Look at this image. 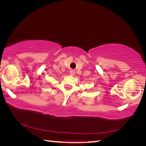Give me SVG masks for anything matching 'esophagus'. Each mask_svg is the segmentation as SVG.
<instances>
[{"instance_id":"34e87169","label":"esophagus","mask_w":146,"mask_h":146,"mask_svg":"<svg viewBox=\"0 0 146 146\" xmlns=\"http://www.w3.org/2000/svg\"><path fill=\"white\" fill-rule=\"evenodd\" d=\"M75 74V72H74V70H71L70 71V76H74V75Z\"/></svg>"}]
</instances>
